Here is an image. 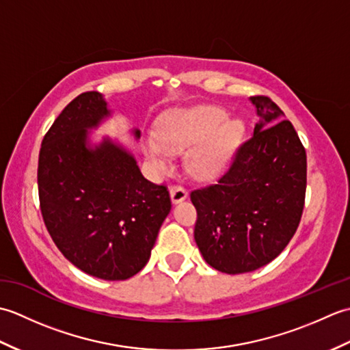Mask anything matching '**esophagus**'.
Instances as JSON below:
<instances>
[{"label": "esophagus", "mask_w": 350, "mask_h": 350, "mask_svg": "<svg viewBox=\"0 0 350 350\" xmlns=\"http://www.w3.org/2000/svg\"><path fill=\"white\" fill-rule=\"evenodd\" d=\"M170 196H171V202L177 204V203L183 202V200L188 197V192H187V189L182 188V187H173L170 189Z\"/></svg>", "instance_id": "34e87169"}]
</instances>
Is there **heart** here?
Returning a JSON list of instances; mask_svg holds the SVG:
<instances>
[{
    "label": "heart",
    "instance_id": "heart-1",
    "mask_svg": "<svg viewBox=\"0 0 350 350\" xmlns=\"http://www.w3.org/2000/svg\"><path fill=\"white\" fill-rule=\"evenodd\" d=\"M243 122L228 118L218 107H198L177 113L159 128V135L144 139V154L153 167L165 173L173 153L192 150L188 170L200 179H211L227 167L243 135Z\"/></svg>",
    "mask_w": 350,
    "mask_h": 350
}]
</instances>
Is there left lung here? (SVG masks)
<instances>
[{
	"label": "left lung",
	"instance_id": "1",
	"mask_svg": "<svg viewBox=\"0 0 350 350\" xmlns=\"http://www.w3.org/2000/svg\"><path fill=\"white\" fill-rule=\"evenodd\" d=\"M258 122L237 147L228 170L191 192L194 239L206 263L224 273L267 265L299 226L307 188V154L293 124L266 98H250Z\"/></svg>",
	"mask_w": 350,
	"mask_h": 350
}]
</instances>
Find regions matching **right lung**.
Masks as SVG:
<instances>
[{"mask_svg": "<svg viewBox=\"0 0 350 350\" xmlns=\"http://www.w3.org/2000/svg\"><path fill=\"white\" fill-rule=\"evenodd\" d=\"M113 116L98 92L79 94L42 141L37 168L44 226L63 256L92 277L120 281L147 265L171 211L165 187L141 174L135 156L92 131ZM131 133L137 141L139 129Z\"/></svg>", "mask_w": 350, "mask_h": 350, "instance_id": "1", "label": "right lung"}]
</instances>
